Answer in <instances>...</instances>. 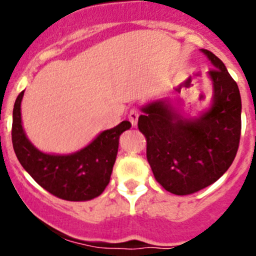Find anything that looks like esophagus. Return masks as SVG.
I'll return each mask as SVG.
<instances>
[{
  "mask_svg": "<svg viewBox=\"0 0 256 256\" xmlns=\"http://www.w3.org/2000/svg\"><path fill=\"white\" fill-rule=\"evenodd\" d=\"M138 109H131L130 114H128V120H130L131 125L136 126L138 125Z\"/></svg>",
  "mask_w": 256,
  "mask_h": 256,
  "instance_id": "esophagus-1",
  "label": "esophagus"
}]
</instances>
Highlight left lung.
Segmentation results:
<instances>
[{
  "mask_svg": "<svg viewBox=\"0 0 256 256\" xmlns=\"http://www.w3.org/2000/svg\"><path fill=\"white\" fill-rule=\"evenodd\" d=\"M214 69L208 72L213 96L197 118H186L171 99L141 108L138 130L146 138L147 161L157 182L177 196L192 194L218 180L230 167L239 147L242 99L223 62L200 49Z\"/></svg>",
  "mask_w": 256,
  "mask_h": 256,
  "instance_id": "obj_1",
  "label": "left lung"
}]
</instances>
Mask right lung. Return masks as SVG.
<instances>
[{
	"label": "right lung",
	"mask_w": 256,
	"mask_h": 256,
	"mask_svg": "<svg viewBox=\"0 0 256 256\" xmlns=\"http://www.w3.org/2000/svg\"><path fill=\"white\" fill-rule=\"evenodd\" d=\"M24 92L17 96L14 108L12 144L23 168L33 180L56 197L72 202L90 200L102 194L112 177L118 148V138L131 128L122 121L100 132L84 148L69 154H46L34 147L26 136L20 118Z\"/></svg>",
	"instance_id": "right-lung-1"
}]
</instances>
